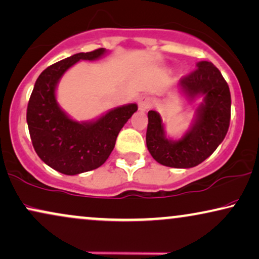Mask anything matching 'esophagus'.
Masks as SVG:
<instances>
[{
  "instance_id": "1",
  "label": "esophagus",
  "mask_w": 259,
  "mask_h": 259,
  "mask_svg": "<svg viewBox=\"0 0 259 259\" xmlns=\"http://www.w3.org/2000/svg\"><path fill=\"white\" fill-rule=\"evenodd\" d=\"M150 106H152V99L149 97H142L139 100V109L142 112H146Z\"/></svg>"
}]
</instances>
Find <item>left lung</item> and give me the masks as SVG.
<instances>
[{"instance_id": "obj_1", "label": "left lung", "mask_w": 259, "mask_h": 259, "mask_svg": "<svg viewBox=\"0 0 259 259\" xmlns=\"http://www.w3.org/2000/svg\"><path fill=\"white\" fill-rule=\"evenodd\" d=\"M179 91L192 101L203 97L189 130L179 140L166 137L161 116L148 112L146 142L150 155L163 166L195 167L209 158L224 141L231 120L230 87L210 62L197 63V69L179 80Z\"/></svg>"}]
</instances>
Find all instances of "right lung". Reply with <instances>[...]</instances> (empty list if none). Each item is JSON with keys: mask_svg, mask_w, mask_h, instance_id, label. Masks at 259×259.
<instances>
[{"mask_svg": "<svg viewBox=\"0 0 259 259\" xmlns=\"http://www.w3.org/2000/svg\"><path fill=\"white\" fill-rule=\"evenodd\" d=\"M104 48L80 52L50 65L35 81L27 106V125L35 153L51 168L75 176L100 167L110 156L117 136L137 111L136 104L116 107L91 122L70 118L58 105L56 88L61 77L78 61H96Z\"/></svg>", "mask_w": 259, "mask_h": 259, "instance_id": "obj_1", "label": "right lung"}]
</instances>
